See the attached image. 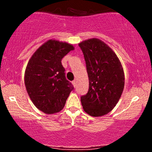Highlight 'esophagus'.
Instances as JSON below:
<instances>
[{
  "label": "esophagus",
  "mask_w": 152,
  "mask_h": 152,
  "mask_svg": "<svg viewBox=\"0 0 152 152\" xmlns=\"http://www.w3.org/2000/svg\"><path fill=\"white\" fill-rule=\"evenodd\" d=\"M72 83H73V85H74V87L76 86V83H76V81H73Z\"/></svg>",
  "instance_id": "obj_1"
}]
</instances>
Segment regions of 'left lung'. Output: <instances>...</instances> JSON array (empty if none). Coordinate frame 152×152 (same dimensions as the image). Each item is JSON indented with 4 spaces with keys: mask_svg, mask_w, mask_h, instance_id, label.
I'll use <instances>...</instances> for the list:
<instances>
[{
    "mask_svg": "<svg viewBox=\"0 0 152 152\" xmlns=\"http://www.w3.org/2000/svg\"><path fill=\"white\" fill-rule=\"evenodd\" d=\"M84 56L89 80L88 93L81 97L84 111L94 117L110 112L116 105L124 88L121 61L110 47L99 38L78 43Z\"/></svg>",
    "mask_w": 152,
    "mask_h": 152,
    "instance_id": "left-lung-1",
    "label": "left lung"
}]
</instances>
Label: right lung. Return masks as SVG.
I'll list each match as a JSON object with an SVG mask.
<instances>
[{
	"instance_id": "obj_1",
	"label": "right lung",
	"mask_w": 152,
	"mask_h": 152,
	"mask_svg": "<svg viewBox=\"0 0 152 152\" xmlns=\"http://www.w3.org/2000/svg\"><path fill=\"white\" fill-rule=\"evenodd\" d=\"M73 50L70 43L50 39L28 61L24 76L26 91L36 107L45 114L61 111L73 89L61 64L62 58Z\"/></svg>"
}]
</instances>
